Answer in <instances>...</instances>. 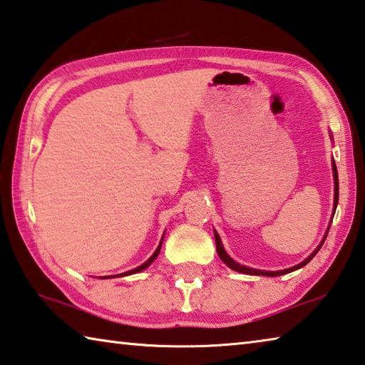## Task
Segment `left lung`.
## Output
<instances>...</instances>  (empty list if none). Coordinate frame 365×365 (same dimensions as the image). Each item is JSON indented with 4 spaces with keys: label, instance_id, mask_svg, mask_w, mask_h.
I'll return each mask as SVG.
<instances>
[{
    "label": "left lung",
    "instance_id": "1",
    "mask_svg": "<svg viewBox=\"0 0 365 365\" xmlns=\"http://www.w3.org/2000/svg\"><path fill=\"white\" fill-rule=\"evenodd\" d=\"M333 180H335V209H336V205H338V170H336V164H335V160H333ZM335 209H333V214H335ZM329 233V232H327ZM214 235H215V248H217V255H219V257L222 259V261H224L228 267H230L232 270H237V272H242V274H250V275H265V277H279V275H283V274H288V272H293V270H296V269H301L302 265H306L309 261H311V259L317 255L319 252V250L322 248V245H324V242H325V238L327 237H324V240H322V243H320L317 248H316V251L312 252L311 256H309L306 261H302L301 264H298V265H294V267H289V269H285V270H277V272H267V270H256V269H250V267H245V265H240L238 262H235L233 259L227 255L225 252V250H224V246H222V242H220V238H219V235L214 232Z\"/></svg>",
    "mask_w": 365,
    "mask_h": 365
}]
</instances>
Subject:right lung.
Returning a JSON list of instances; mask_svg holds the SVG:
<instances>
[{
  "instance_id": "1",
  "label": "right lung",
  "mask_w": 365,
  "mask_h": 365,
  "mask_svg": "<svg viewBox=\"0 0 365 365\" xmlns=\"http://www.w3.org/2000/svg\"><path fill=\"white\" fill-rule=\"evenodd\" d=\"M160 245H163V242H160ZM160 245L158 246V250L156 251H154V255L150 257V259H148V261L145 262V264H141V265H138V267L137 269H133V270H128V272H125V274H122V275H130V274H137V272H140V270H145L146 267H148V265H150L153 261H154V259H156L158 257V255H159V251H160ZM115 277H120V275H115Z\"/></svg>"
}]
</instances>
